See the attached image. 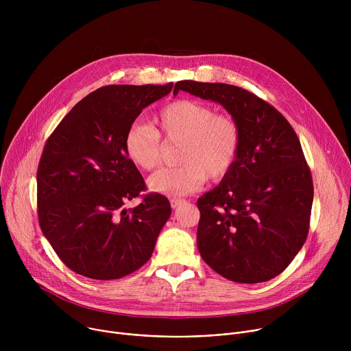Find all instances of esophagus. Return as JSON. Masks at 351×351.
Here are the masks:
<instances>
[{
  "mask_svg": "<svg viewBox=\"0 0 351 351\" xmlns=\"http://www.w3.org/2000/svg\"><path fill=\"white\" fill-rule=\"evenodd\" d=\"M186 202H184V199L183 198H171V207L175 210V208H178V207H180L182 204H184Z\"/></svg>",
  "mask_w": 351,
  "mask_h": 351,
  "instance_id": "obj_1",
  "label": "esophagus"
}]
</instances>
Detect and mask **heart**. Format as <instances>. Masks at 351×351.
Returning <instances> with one entry per match:
<instances>
[{"instance_id":"heart-1","label":"heart","mask_w":351,"mask_h":351,"mask_svg":"<svg viewBox=\"0 0 351 351\" xmlns=\"http://www.w3.org/2000/svg\"><path fill=\"white\" fill-rule=\"evenodd\" d=\"M156 128L133 123L125 133L123 148L128 160L143 171H152L161 158V134L169 141L182 140L180 167L162 168L147 184L165 195H187L197 191L207 178L221 179L233 168L241 144L237 121L195 99H178L164 107L154 118Z\"/></svg>"}]
</instances>
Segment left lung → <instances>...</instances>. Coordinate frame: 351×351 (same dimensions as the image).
Instances as JSON below:
<instances>
[{
	"label": "left lung",
	"instance_id": "8db88e82",
	"mask_svg": "<svg viewBox=\"0 0 351 351\" xmlns=\"http://www.w3.org/2000/svg\"><path fill=\"white\" fill-rule=\"evenodd\" d=\"M179 90L221 104L241 132L233 168L197 202L198 252L229 280L267 282L308 234L314 186L302 144L278 110L241 87L180 80Z\"/></svg>",
	"mask_w": 351,
	"mask_h": 351
}]
</instances>
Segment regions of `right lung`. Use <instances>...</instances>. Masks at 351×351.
Masks as SVG:
<instances>
[{"label":"right lung","mask_w":351,"mask_h":351,"mask_svg":"<svg viewBox=\"0 0 351 351\" xmlns=\"http://www.w3.org/2000/svg\"><path fill=\"white\" fill-rule=\"evenodd\" d=\"M173 83L111 84L86 95L48 137L37 169L40 228L61 261L97 280L123 278L152 257L171 217L168 198L143 195L138 169L123 137L141 111L169 94Z\"/></svg>","instance_id":"obj_1"}]
</instances>
